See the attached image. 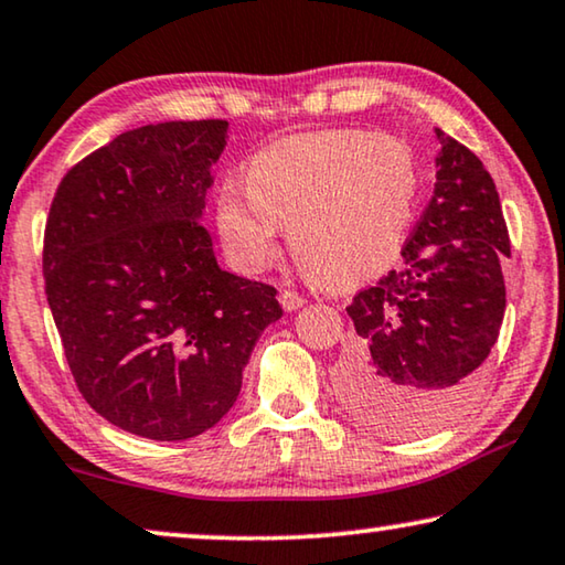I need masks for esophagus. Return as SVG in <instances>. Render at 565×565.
I'll list each match as a JSON object with an SVG mask.
<instances>
[{"label":"esophagus","mask_w":565,"mask_h":565,"mask_svg":"<svg viewBox=\"0 0 565 565\" xmlns=\"http://www.w3.org/2000/svg\"><path fill=\"white\" fill-rule=\"evenodd\" d=\"M279 301H281V307L286 309V312H297V309L305 307L307 299L301 297V294H297V291H281Z\"/></svg>","instance_id":"34e87169"}]
</instances>
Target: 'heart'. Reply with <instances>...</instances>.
Returning <instances> with one entry per match:
<instances>
[{
    "label": "heart",
    "mask_w": 565,
    "mask_h": 565,
    "mask_svg": "<svg viewBox=\"0 0 565 565\" xmlns=\"http://www.w3.org/2000/svg\"><path fill=\"white\" fill-rule=\"evenodd\" d=\"M419 166L407 142L365 130L301 132L260 148L245 186L214 200L222 245L243 271H260L289 225V248L317 284L343 289L394 264L415 220Z\"/></svg>",
    "instance_id": "heart-1"
}]
</instances>
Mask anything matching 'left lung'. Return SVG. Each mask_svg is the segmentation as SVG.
<instances>
[{
    "label": "left lung",
    "instance_id": "obj_1",
    "mask_svg": "<svg viewBox=\"0 0 565 565\" xmlns=\"http://www.w3.org/2000/svg\"><path fill=\"white\" fill-rule=\"evenodd\" d=\"M435 192L402 250V266L353 297L355 340L340 399L371 430L417 438L450 423L479 386L499 338L510 256L489 171L435 127Z\"/></svg>",
    "mask_w": 565,
    "mask_h": 565
}]
</instances>
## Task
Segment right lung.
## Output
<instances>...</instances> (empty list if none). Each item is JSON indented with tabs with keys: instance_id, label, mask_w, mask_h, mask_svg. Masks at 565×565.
Masks as SVG:
<instances>
[{
	"instance_id": "add662e5",
	"label": "right lung",
	"mask_w": 565,
	"mask_h": 565,
	"mask_svg": "<svg viewBox=\"0 0 565 565\" xmlns=\"http://www.w3.org/2000/svg\"><path fill=\"white\" fill-rule=\"evenodd\" d=\"M225 120L117 135L63 177L43 274L78 392L107 423L189 440L220 423L268 324L274 286L222 271L202 225Z\"/></svg>"
}]
</instances>
